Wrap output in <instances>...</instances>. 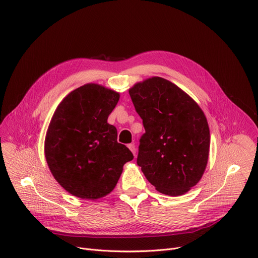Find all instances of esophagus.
<instances>
[{"label":"esophagus","mask_w":258,"mask_h":258,"mask_svg":"<svg viewBox=\"0 0 258 258\" xmlns=\"http://www.w3.org/2000/svg\"><path fill=\"white\" fill-rule=\"evenodd\" d=\"M127 147H128V148H130V150L133 152L134 156H136L137 149H136V146H135V144H134V143H131V144H128V145H127Z\"/></svg>","instance_id":"esophagus-1"}]
</instances>
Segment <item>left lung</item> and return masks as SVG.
I'll return each instance as SVG.
<instances>
[{
	"label": "left lung",
	"mask_w": 258,
	"mask_h": 258,
	"mask_svg": "<svg viewBox=\"0 0 258 258\" xmlns=\"http://www.w3.org/2000/svg\"><path fill=\"white\" fill-rule=\"evenodd\" d=\"M143 120L137 164L156 190L168 196L188 192L208 165L211 136L197 102L170 81L152 77L128 90Z\"/></svg>",
	"instance_id": "left-lung-1"
}]
</instances>
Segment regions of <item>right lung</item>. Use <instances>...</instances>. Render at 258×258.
<instances>
[{
  "mask_svg": "<svg viewBox=\"0 0 258 258\" xmlns=\"http://www.w3.org/2000/svg\"><path fill=\"white\" fill-rule=\"evenodd\" d=\"M120 94L98 84H85L67 94L50 119L44 156L51 174L68 193L94 200L110 194L134 159L117 142L108 123Z\"/></svg>",
  "mask_w": 258,
  "mask_h": 258,
  "instance_id": "obj_1",
  "label": "right lung"
}]
</instances>
